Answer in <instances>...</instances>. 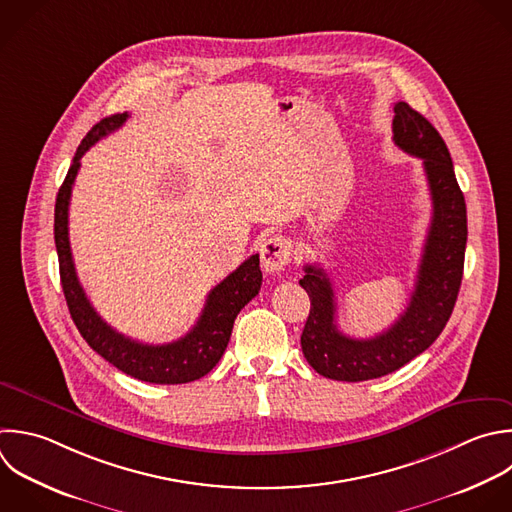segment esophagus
<instances>
[{"label": "esophagus", "mask_w": 512, "mask_h": 512, "mask_svg": "<svg viewBox=\"0 0 512 512\" xmlns=\"http://www.w3.org/2000/svg\"><path fill=\"white\" fill-rule=\"evenodd\" d=\"M292 254V244L284 236H272L262 242L260 248V262L266 272H280L288 266Z\"/></svg>", "instance_id": "esophagus-1"}]
</instances>
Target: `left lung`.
<instances>
[{"label":"left lung","mask_w":512,"mask_h":512,"mask_svg":"<svg viewBox=\"0 0 512 512\" xmlns=\"http://www.w3.org/2000/svg\"><path fill=\"white\" fill-rule=\"evenodd\" d=\"M394 144L422 160L432 220L416 274L414 292L400 318L374 338H350L336 326V302L328 274L304 266L300 286L310 296V314L300 344L308 364L322 376L360 382L390 374L422 354L446 326L462 280L466 248V204L448 148L436 128L406 102L394 106Z\"/></svg>","instance_id":"left-lung-1"}]
</instances>
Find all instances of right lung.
<instances>
[{
	"instance_id": "obj_1",
	"label": "right lung",
	"mask_w": 512,
	"mask_h": 512,
	"mask_svg": "<svg viewBox=\"0 0 512 512\" xmlns=\"http://www.w3.org/2000/svg\"><path fill=\"white\" fill-rule=\"evenodd\" d=\"M128 120V112L114 114L98 122L76 150L74 162L56 198L54 238L60 260V278L64 296L84 340L110 364L132 378L152 384H186L208 374L222 358L238 312L258 294L262 286L260 258L252 254L214 290H210L204 310L194 328L168 344H144L116 332L90 304L72 258L68 234V210L72 186L76 182L82 156L102 138L116 132Z\"/></svg>"
}]
</instances>
